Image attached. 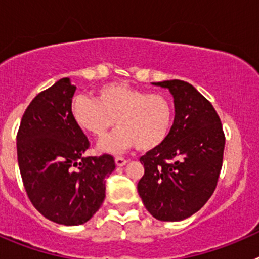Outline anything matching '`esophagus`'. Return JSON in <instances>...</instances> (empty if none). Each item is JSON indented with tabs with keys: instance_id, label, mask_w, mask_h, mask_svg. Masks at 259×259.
Returning a JSON list of instances; mask_svg holds the SVG:
<instances>
[{
	"instance_id": "obj_1",
	"label": "esophagus",
	"mask_w": 259,
	"mask_h": 259,
	"mask_svg": "<svg viewBox=\"0 0 259 259\" xmlns=\"http://www.w3.org/2000/svg\"><path fill=\"white\" fill-rule=\"evenodd\" d=\"M115 163H116V166L123 167L125 163H127V159H125V158H123V157H116L115 158Z\"/></svg>"
}]
</instances>
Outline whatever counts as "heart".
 I'll return each instance as SVG.
<instances>
[{"label":"heart","instance_id":"heart-1","mask_svg":"<svg viewBox=\"0 0 259 259\" xmlns=\"http://www.w3.org/2000/svg\"><path fill=\"white\" fill-rule=\"evenodd\" d=\"M71 116L77 127L101 139L115 123V131L100 141L97 149L118 153L136 145L154 149L164 143L174 120V107L162 93H148L124 83H110L98 89L96 98L77 95L71 101Z\"/></svg>","mask_w":259,"mask_h":259}]
</instances>
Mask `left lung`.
Wrapping results in <instances>:
<instances>
[{"label":"left lung","instance_id":"1","mask_svg":"<svg viewBox=\"0 0 259 259\" xmlns=\"http://www.w3.org/2000/svg\"><path fill=\"white\" fill-rule=\"evenodd\" d=\"M153 84L170 91L175 118L164 143L140 158L145 172L137 192L155 219L179 222L214 193L226 139L215 109L193 85L176 79Z\"/></svg>","mask_w":259,"mask_h":259}]
</instances>
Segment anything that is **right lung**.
Wrapping results in <instances>:
<instances>
[{
    "label": "right lung",
    "instance_id": "add662e5",
    "mask_svg": "<svg viewBox=\"0 0 259 259\" xmlns=\"http://www.w3.org/2000/svg\"><path fill=\"white\" fill-rule=\"evenodd\" d=\"M76 87L68 77L38 93L23 114L17 136L18 163L27 196L45 218L79 226L105 200L113 155L85 157L89 141L71 116Z\"/></svg>",
    "mask_w": 259,
    "mask_h": 259
}]
</instances>
